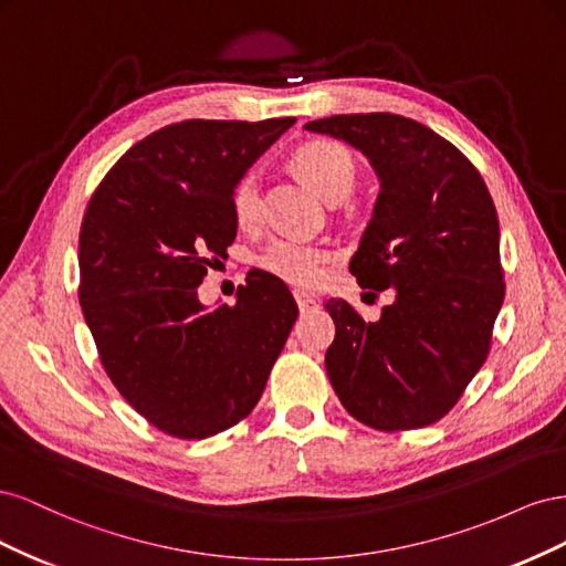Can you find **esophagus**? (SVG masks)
Wrapping results in <instances>:
<instances>
[{"mask_svg":"<svg viewBox=\"0 0 566 566\" xmlns=\"http://www.w3.org/2000/svg\"><path fill=\"white\" fill-rule=\"evenodd\" d=\"M295 300H297V306H300L302 314L312 312V310H316V306H318L316 297H312L310 293H304V290H295Z\"/></svg>","mask_w":566,"mask_h":566,"instance_id":"34e87169","label":"esophagus"}]
</instances>
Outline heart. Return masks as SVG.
Instances as JSON below:
<instances>
[{"label": "heart", "mask_w": 566, "mask_h": 566, "mask_svg": "<svg viewBox=\"0 0 566 566\" xmlns=\"http://www.w3.org/2000/svg\"><path fill=\"white\" fill-rule=\"evenodd\" d=\"M295 172L316 191L323 200L337 202L345 198L354 186V160L349 150L333 142H310L293 156ZM231 210L238 227L256 224L262 212V188L260 177L248 172L235 184L231 196ZM333 262V252L321 245L297 241V238H279L260 256L262 269L293 285L314 287L325 276Z\"/></svg>", "instance_id": "heart-1"}]
</instances>
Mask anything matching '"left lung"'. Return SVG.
Masks as SVG:
<instances>
[{"mask_svg":"<svg viewBox=\"0 0 566 566\" xmlns=\"http://www.w3.org/2000/svg\"><path fill=\"white\" fill-rule=\"evenodd\" d=\"M364 153L380 181L349 271L364 287H394L366 323L345 300L325 310L335 339L331 385L375 430L441 420L482 368L505 295L493 200L472 163L416 119L391 113L333 115L304 125Z\"/></svg>","mask_w":566,"mask_h":566,"instance_id":"8db88e82","label":"left lung"}]
</instances>
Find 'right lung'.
Returning <instances> with one entry per match:
<instances>
[{
	"mask_svg": "<svg viewBox=\"0 0 566 566\" xmlns=\"http://www.w3.org/2000/svg\"><path fill=\"white\" fill-rule=\"evenodd\" d=\"M295 125L184 119L134 144L80 229V304L108 378L158 430L205 439L260 401L297 318L287 285L256 269L235 304L198 285L233 243L235 184Z\"/></svg>",
	"mask_w": 566,
	"mask_h": 566,
	"instance_id": "obj_1",
	"label": "right lung"
}]
</instances>
